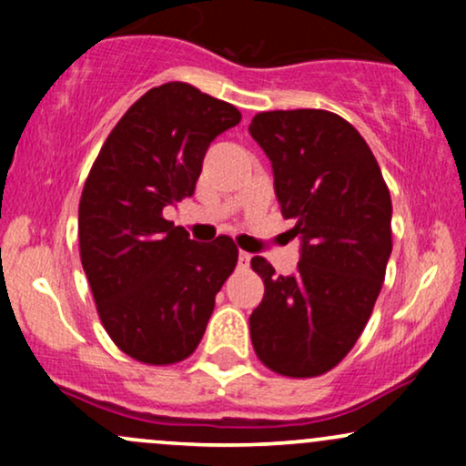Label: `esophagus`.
<instances>
[{
  "instance_id": "1",
  "label": "esophagus",
  "mask_w": 466,
  "mask_h": 466,
  "mask_svg": "<svg viewBox=\"0 0 466 466\" xmlns=\"http://www.w3.org/2000/svg\"><path fill=\"white\" fill-rule=\"evenodd\" d=\"M249 260H251V254L240 249L238 251V267H249Z\"/></svg>"
}]
</instances>
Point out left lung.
I'll list each match as a JSON object with an SVG mask.
<instances>
[{
  "mask_svg": "<svg viewBox=\"0 0 466 466\" xmlns=\"http://www.w3.org/2000/svg\"><path fill=\"white\" fill-rule=\"evenodd\" d=\"M249 133L274 170L289 232L300 238L296 274L276 276L263 256L251 269L265 282L249 315L256 355L285 377H318L360 339L392 254V201L360 131L322 109L265 111Z\"/></svg>",
  "mask_w": 466,
  "mask_h": 466,
  "instance_id": "8db88e82",
  "label": "left lung"
}]
</instances>
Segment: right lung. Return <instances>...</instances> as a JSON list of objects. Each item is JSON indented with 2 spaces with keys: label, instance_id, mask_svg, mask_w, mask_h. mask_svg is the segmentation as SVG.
I'll list each match as a JSON object with an SVG mask.
<instances>
[{
  "label": "right lung",
  "instance_id": "obj_1",
  "mask_svg": "<svg viewBox=\"0 0 466 466\" xmlns=\"http://www.w3.org/2000/svg\"><path fill=\"white\" fill-rule=\"evenodd\" d=\"M238 122L237 106L192 85H159L120 117L85 181L80 260L106 333L133 360L192 355L237 267L232 238L190 240L164 208L195 195L208 147Z\"/></svg>",
  "mask_w": 466,
  "mask_h": 466
}]
</instances>
